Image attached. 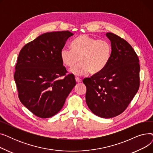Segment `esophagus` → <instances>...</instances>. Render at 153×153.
I'll return each mask as SVG.
<instances>
[{"label":"esophagus","mask_w":153,"mask_h":153,"mask_svg":"<svg viewBox=\"0 0 153 153\" xmlns=\"http://www.w3.org/2000/svg\"><path fill=\"white\" fill-rule=\"evenodd\" d=\"M76 82H77V83H80V82H82V80L80 79V78H79V77H76Z\"/></svg>","instance_id":"34e87169"}]
</instances>
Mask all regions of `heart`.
I'll use <instances>...</instances> for the list:
<instances>
[{"mask_svg": "<svg viewBox=\"0 0 153 153\" xmlns=\"http://www.w3.org/2000/svg\"><path fill=\"white\" fill-rule=\"evenodd\" d=\"M72 48L64 46L60 51L61 61L68 68L73 67L71 72L82 76L90 72L100 73L108 64L112 53L111 43L106 39H97L86 34L80 35L72 42Z\"/></svg>", "mask_w": 153, "mask_h": 153, "instance_id": "1", "label": "heart"}]
</instances>
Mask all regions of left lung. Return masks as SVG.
<instances>
[{"label":"left lung","mask_w":153,"mask_h":153,"mask_svg":"<svg viewBox=\"0 0 153 153\" xmlns=\"http://www.w3.org/2000/svg\"><path fill=\"white\" fill-rule=\"evenodd\" d=\"M110 60L100 73L85 78V101L92 113L102 118L115 117L123 112L140 87V66L137 54L126 40L113 33Z\"/></svg>","instance_id":"1"}]
</instances>
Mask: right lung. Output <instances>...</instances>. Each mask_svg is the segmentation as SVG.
Segmentation results:
<instances>
[{"label": "right lung", "mask_w": 153, "mask_h": 153, "mask_svg": "<svg viewBox=\"0 0 153 153\" xmlns=\"http://www.w3.org/2000/svg\"><path fill=\"white\" fill-rule=\"evenodd\" d=\"M73 35L69 31L43 33L19 53L14 74L19 98L36 117L46 118L58 114L76 84L73 74L66 75L60 57L61 49Z\"/></svg>", "instance_id": "right-lung-1"}]
</instances>
